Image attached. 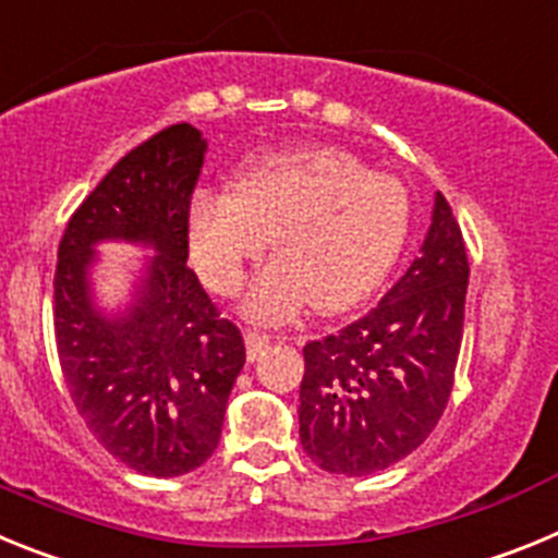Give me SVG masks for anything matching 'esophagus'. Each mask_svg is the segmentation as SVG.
Instances as JSON below:
<instances>
[{"mask_svg": "<svg viewBox=\"0 0 558 558\" xmlns=\"http://www.w3.org/2000/svg\"><path fill=\"white\" fill-rule=\"evenodd\" d=\"M268 347L270 338L265 332H256V329H248V332H245V352H248V360H256Z\"/></svg>", "mask_w": 558, "mask_h": 558, "instance_id": "esophagus-1", "label": "esophagus"}]
</instances>
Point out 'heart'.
Listing matches in <instances>:
<instances>
[{
  "mask_svg": "<svg viewBox=\"0 0 558 558\" xmlns=\"http://www.w3.org/2000/svg\"><path fill=\"white\" fill-rule=\"evenodd\" d=\"M411 229L405 184L340 147H290L240 170L231 190H201L190 206V251L204 282L231 295L245 268L274 256L245 295V313L274 322L315 299L338 313L366 299Z\"/></svg>",
  "mask_w": 558,
  "mask_h": 558,
  "instance_id": "1",
  "label": "heart"
}]
</instances>
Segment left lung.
<instances>
[{
    "label": "left lung",
    "mask_w": 558,
    "mask_h": 558,
    "mask_svg": "<svg viewBox=\"0 0 558 558\" xmlns=\"http://www.w3.org/2000/svg\"><path fill=\"white\" fill-rule=\"evenodd\" d=\"M470 263L436 192L422 254L374 310L304 347L299 438L322 470L374 475L438 425L456 383Z\"/></svg>",
    "instance_id": "1"
}]
</instances>
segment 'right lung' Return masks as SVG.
<instances>
[{
    "instance_id": "obj_1",
    "label": "right lung",
    "mask_w": 558,
    "mask_h": 558,
    "mask_svg": "<svg viewBox=\"0 0 558 558\" xmlns=\"http://www.w3.org/2000/svg\"><path fill=\"white\" fill-rule=\"evenodd\" d=\"M204 153L190 122L153 133L88 192L58 245L52 315L72 402L113 458L153 477L186 475L209 461L245 363L243 335L186 265ZM100 239L160 251L141 299L120 319L90 304L87 265Z\"/></svg>"
}]
</instances>
